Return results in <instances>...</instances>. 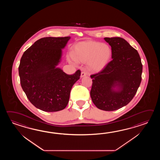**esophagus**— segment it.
I'll list each match as a JSON object with an SVG mask.
<instances>
[{"mask_svg":"<svg viewBox=\"0 0 160 160\" xmlns=\"http://www.w3.org/2000/svg\"><path fill=\"white\" fill-rule=\"evenodd\" d=\"M86 75H87V74H86V72H81V78H82V77H84L85 76H86Z\"/></svg>","mask_w":160,"mask_h":160,"instance_id":"34e87169","label":"esophagus"}]
</instances>
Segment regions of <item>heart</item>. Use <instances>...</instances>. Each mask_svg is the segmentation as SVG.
Here are the masks:
<instances>
[{"instance_id":"b5f03b06","label":"heart","mask_w":160,"mask_h":160,"mask_svg":"<svg viewBox=\"0 0 160 160\" xmlns=\"http://www.w3.org/2000/svg\"><path fill=\"white\" fill-rule=\"evenodd\" d=\"M112 54V48L108 44L97 41H83L74 46L68 62L72 64H75L76 61L88 63L90 70L99 72L109 63Z\"/></svg>"}]
</instances>
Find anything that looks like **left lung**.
Segmentation results:
<instances>
[{"label": "left lung", "mask_w": 160, "mask_h": 160, "mask_svg": "<svg viewBox=\"0 0 160 160\" xmlns=\"http://www.w3.org/2000/svg\"><path fill=\"white\" fill-rule=\"evenodd\" d=\"M112 60L101 72L92 75V101L97 108L114 111L129 103L141 82L142 65L138 51L124 39L105 38Z\"/></svg>", "instance_id": "obj_1"}]
</instances>
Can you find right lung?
<instances>
[{
	"instance_id": "right-lung-1",
	"label": "right lung",
	"mask_w": 160,
	"mask_h": 160,
	"mask_svg": "<svg viewBox=\"0 0 160 160\" xmlns=\"http://www.w3.org/2000/svg\"><path fill=\"white\" fill-rule=\"evenodd\" d=\"M70 37H45L24 51L19 66L21 86L38 109L54 112L68 104L72 86L79 79L78 70L68 75L57 66Z\"/></svg>"
}]
</instances>
